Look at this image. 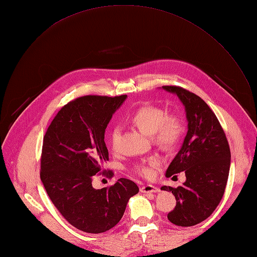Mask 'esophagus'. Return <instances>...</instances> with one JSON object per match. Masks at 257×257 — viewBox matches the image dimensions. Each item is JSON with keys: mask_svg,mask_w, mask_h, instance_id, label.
Returning <instances> with one entry per match:
<instances>
[{"mask_svg": "<svg viewBox=\"0 0 257 257\" xmlns=\"http://www.w3.org/2000/svg\"><path fill=\"white\" fill-rule=\"evenodd\" d=\"M141 192L142 193H156V192H159V188L152 184H146L141 187Z\"/></svg>", "mask_w": 257, "mask_h": 257, "instance_id": "esophagus-1", "label": "esophagus"}]
</instances>
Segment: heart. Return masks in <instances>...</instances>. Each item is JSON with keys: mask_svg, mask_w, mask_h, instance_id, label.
<instances>
[{"mask_svg": "<svg viewBox=\"0 0 257 257\" xmlns=\"http://www.w3.org/2000/svg\"><path fill=\"white\" fill-rule=\"evenodd\" d=\"M129 121L142 132L151 136L154 144L163 149H171L181 139L184 131V121L177 112H166L161 107L145 105L134 111ZM120 137L118 128H113L109 134V142L112 150L117 149ZM159 163L157 156L148 157L136 165L134 170L141 176L151 178L155 173V168Z\"/></svg>", "mask_w": 257, "mask_h": 257, "instance_id": "b5f03b06", "label": "heart"}]
</instances>
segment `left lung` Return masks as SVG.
I'll list each match as a JSON object with an SVG mask.
<instances>
[{
  "label": "left lung",
  "instance_id": "obj_1",
  "mask_svg": "<svg viewBox=\"0 0 257 257\" xmlns=\"http://www.w3.org/2000/svg\"><path fill=\"white\" fill-rule=\"evenodd\" d=\"M185 107L188 130L180 151L169 166L166 176L185 173V182L172 192L176 206L168 213L171 223L188 227L206 220L223 198L230 168V148L218 117L196 93L181 86L166 85Z\"/></svg>",
  "mask_w": 257,
  "mask_h": 257
}]
</instances>
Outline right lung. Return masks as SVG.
<instances>
[{"label": "right lung", "instance_id": "add662e5", "mask_svg": "<svg viewBox=\"0 0 257 257\" xmlns=\"http://www.w3.org/2000/svg\"><path fill=\"white\" fill-rule=\"evenodd\" d=\"M126 98L79 97L61 108L44 137L40 180L62 217L81 231L109 230L123 217L128 200L139 193V186L126 178L101 190L91 184L97 174L113 176L103 169L109 159L105 129Z\"/></svg>", "mask_w": 257, "mask_h": 257}]
</instances>
